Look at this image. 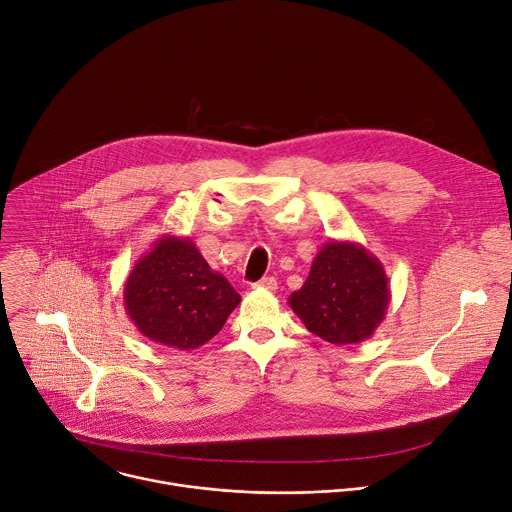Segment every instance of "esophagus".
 I'll return each instance as SVG.
<instances>
[{"mask_svg": "<svg viewBox=\"0 0 512 512\" xmlns=\"http://www.w3.org/2000/svg\"><path fill=\"white\" fill-rule=\"evenodd\" d=\"M252 287H254V289H268V291H276L278 282H276V278H274V276H264V278H260L258 282H254Z\"/></svg>", "mask_w": 512, "mask_h": 512, "instance_id": "1", "label": "esophagus"}]
</instances>
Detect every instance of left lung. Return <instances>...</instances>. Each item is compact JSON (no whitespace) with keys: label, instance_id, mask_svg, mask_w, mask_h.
Returning <instances> with one entry per match:
<instances>
[{"label":"left lung","instance_id":"obj_1","mask_svg":"<svg viewBox=\"0 0 512 512\" xmlns=\"http://www.w3.org/2000/svg\"><path fill=\"white\" fill-rule=\"evenodd\" d=\"M390 285L382 262L356 242L329 240L303 287L289 297L305 327L335 346L368 339L384 321Z\"/></svg>","mask_w":512,"mask_h":512}]
</instances>
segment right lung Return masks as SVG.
Listing matches in <instances>:
<instances>
[{"label": "right lung", "instance_id": "add662e5", "mask_svg": "<svg viewBox=\"0 0 512 512\" xmlns=\"http://www.w3.org/2000/svg\"><path fill=\"white\" fill-rule=\"evenodd\" d=\"M242 297L207 264L191 238L162 234L130 270L126 313L150 342L197 350L219 333Z\"/></svg>", "mask_w": 512, "mask_h": 512}]
</instances>
